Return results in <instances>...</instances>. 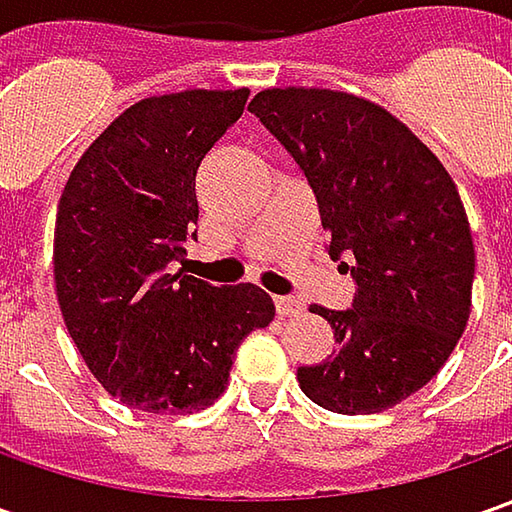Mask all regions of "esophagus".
Returning a JSON list of instances; mask_svg holds the SVG:
<instances>
[{"instance_id": "1", "label": "esophagus", "mask_w": 512, "mask_h": 512, "mask_svg": "<svg viewBox=\"0 0 512 512\" xmlns=\"http://www.w3.org/2000/svg\"><path fill=\"white\" fill-rule=\"evenodd\" d=\"M273 302H276V313H279V316H296V313L302 310L299 302H296V299H290V296H276Z\"/></svg>"}]
</instances>
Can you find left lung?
Returning a JSON list of instances; mask_svg holds the SVG:
<instances>
[{"label": "left lung", "mask_w": 512, "mask_h": 512, "mask_svg": "<svg viewBox=\"0 0 512 512\" xmlns=\"http://www.w3.org/2000/svg\"><path fill=\"white\" fill-rule=\"evenodd\" d=\"M247 110L305 173L327 253L356 282L347 310L310 307L336 350L299 367V387L344 416L382 413L442 370L467 325L476 250L459 190L413 130L353 93L270 88Z\"/></svg>", "instance_id": "8db88e82"}]
</instances>
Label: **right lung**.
Wrapping results in <instances>:
<instances>
[{"label":"right lung","mask_w":512,"mask_h":512,"mask_svg":"<svg viewBox=\"0 0 512 512\" xmlns=\"http://www.w3.org/2000/svg\"><path fill=\"white\" fill-rule=\"evenodd\" d=\"M247 96L182 90L130 105L62 190L53 236L62 319L96 382L136 410L210 407L242 339L276 316L262 287L168 273L196 239V170Z\"/></svg>","instance_id":"obj_1"}]
</instances>
